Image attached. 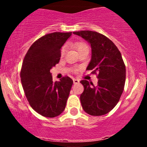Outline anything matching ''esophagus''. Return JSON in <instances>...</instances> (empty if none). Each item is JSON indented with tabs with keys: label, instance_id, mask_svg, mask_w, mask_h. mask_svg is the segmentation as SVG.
<instances>
[{
	"label": "esophagus",
	"instance_id": "obj_1",
	"mask_svg": "<svg viewBox=\"0 0 147 147\" xmlns=\"http://www.w3.org/2000/svg\"><path fill=\"white\" fill-rule=\"evenodd\" d=\"M73 83L75 84H79V80L78 79H73Z\"/></svg>",
	"mask_w": 147,
	"mask_h": 147
}]
</instances>
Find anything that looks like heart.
I'll list each match as a JSON object with an SVG mask.
<instances>
[{"label": "heart", "mask_w": 147, "mask_h": 147, "mask_svg": "<svg viewBox=\"0 0 147 147\" xmlns=\"http://www.w3.org/2000/svg\"><path fill=\"white\" fill-rule=\"evenodd\" d=\"M73 45L74 47L77 49L78 52L82 51V50H86V49H88L87 45L86 44V43H84V42H75L73 44ZM65 50H66V48H65V46H63V48H61V56H63L64 54H65Z\"/></svg>", "instance_id": "b5f03b06"}]
</instances>
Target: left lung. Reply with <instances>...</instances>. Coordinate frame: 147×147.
<instances>
[{"mask_svg": "<svg viewBox=\"0 0 147 147\" xmlns=\"http://www.w3.org/2000/svg\"><path fill=\"white\" fill-rule=\"evenodd\" d=\"M91 47V59L86 70L98 71L97 86L82 80L84 90L80 96L82 106L90 115L109 113L120 99L126 81V68L122 55L113 42L104 35L89 30L74 32Z\"/></svg>", "mask_w": 147, "mask_h": 147, "instance_id": "obj_1", "label": "left lung"}]
</instances>
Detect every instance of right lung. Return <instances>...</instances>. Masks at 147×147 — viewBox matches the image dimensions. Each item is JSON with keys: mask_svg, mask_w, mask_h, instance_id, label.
Segmentation results:
<instances>
[{"mask_svg": "<svg viewBox=\"0 0 147 147\" xmlns=\"http://www.w3.org/2000/svg\"><path fill=\"white\" fill-rule=\"evenodd\" d=\"M72 32H54L41 37L25 55L21 71V84L31 107L46 117L59 115L65 109L73 81L64 77L52 82L50 72L59 62L61 48Z\"/></svg>", "mask_w": 147, "mask_h": 147, "instance_id": "obj_1", "label": "right lung"}]
</instances>
